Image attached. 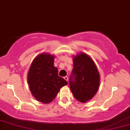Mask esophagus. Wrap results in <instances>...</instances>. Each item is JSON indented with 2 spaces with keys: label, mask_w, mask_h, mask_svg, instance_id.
<instances>
[{
  "label": "esophagus",
  "mask_w": 130,
  "mask_h": 130,
  "mask_svg": "<svg viewBox=\"0 0 130 130\" xmlns=\"http://www.w3.org/2000/svg\"><path fill=\"white\" fill-rule=\"evenodd\" d=\"M64 79L66 81H68V76H64Z\"/></svg>",
  "instance_id": "1"
}]
</instances>
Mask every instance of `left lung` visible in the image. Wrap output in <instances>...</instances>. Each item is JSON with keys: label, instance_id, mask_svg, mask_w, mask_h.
<instances>
[{"label": "left lung", "instance_id": "obj_1", "mask_svg": "<svg viewBox=\"0 0 130 130\" xmlns=\"http://www.w3.org/2000/svg\"><path fill=\"white\" fill-rule=\"evenodd\" d=\"M69 86L74 97L81 102L92 99L98 90L99 74L97 68L92 59L84 53L73 58Z\"/></svg>", "mask_w": 130, "mask_h": 130}]
</instances>
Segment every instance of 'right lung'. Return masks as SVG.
Here are the masks:
<instances>
[{
	"mask_svg": "<svg viewBox=\"0 0 130 130\" xmlns=\"http://www.w3.org/2000/svg\"><path fill=\"white\" fill-rule=\"evenodd\" d=\"M54 61V56L41 54L32 62L28 72V82L32 94L37 100L44 104L52 101L61 88L68 84L58 76Z\"/></svg>",
	"mask_w": 130,
	"mask_h": 130,
	"instance_id": "obj_1",
	"label": "right lung"
}]
</instances>
